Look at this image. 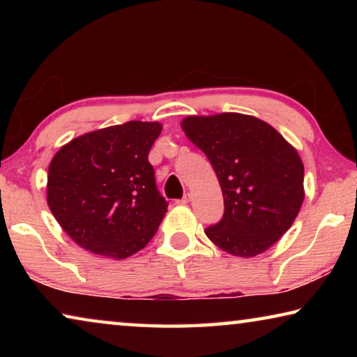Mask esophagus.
<instances>
[{
    "label": "esophagus",
    "mask_w": 357,
    "mask_h": 357,
    "mask_svg": "<svg viewBox=\"0 0 357 357\" xmlns=\"http://www.w3.org/2000/svg\"><path fill=\"white\" fill-rule=\"evenodd\" d=\"M189 202H190V193L187 192V193H184V197L181 198V200H179L178 203H181V204H187Z\"/></svg>",
    "instance_id": "1"
}]
</instances>
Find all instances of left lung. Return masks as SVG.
Masks as SVG:
<instances>
[{
    "label": "left lung",
    "instance_id": "obj_1",
    "mask_svg": "<svg viewBox=\"0 0 357 357\" xmlns=\"http://www.w3.org/2000/svg\"><path fill=\"white\" fill-rule=\"evenodd\" d=\"M189 140L213 165L223 193L222 219L204 233L231 255L255 257L293 225L304 202V165L264 121L241 113L189 116Z\"/></svg>",
    "mask_w": 357,
    "mask_h": 357
}]
</instances>
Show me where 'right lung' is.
I'll return each mask as SVG.
<instances>
[{
    "label": "right lung",
    "mask_w": 357,
    "mask_h": 357,
    "mask_svg": "<svg viewBox=\"0 0 357 357\" xmlns=\"http://www.w3.org/2000/svg\"><path fill=\"white\" fill-rule=\"evenodd\" d=\"M160 130L129 121L78 137L52 159L48 208L83 249L123 259L153 239L168 206L148 160Z\"/></svg>",
    "instance_id": "obj_1"
}]
</instances>
